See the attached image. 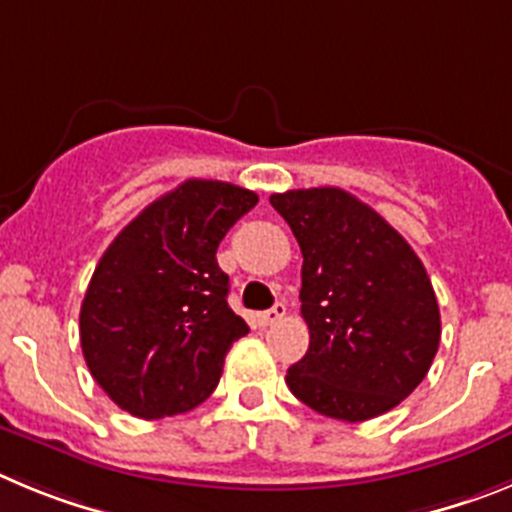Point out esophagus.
I'll return each instance as SVG.
<instances>
[{"label": "esophagus", "mask_w": 512, "mask_h": 512, "mask_svg": "<svg viewBox=\"0 0 512 512\" xmlns=\"http://www.w3.org/2000/svg\"><path fill=\"white\" fill-rule=\"evenodd\" d=\"M283 316H285V303H275L273 308H267V311L260 313V324L262 326H273V324H278Z\"/></svg>", "instance_id": "1"}]
</instances>
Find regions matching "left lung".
<instances>
[{"label": "left lung", "mask_w": 512, "mask_h": 512, "mask_svg": "<svg viewBox=\"0 0 512 512\" xmlns=\"http://www.w3.org/2000/svg\"><path fill=\"white\" fill-rule=\"evenodd\" d=\"M303 255L311 344L288 367L290 393L321 416L367 421L421 385L441 339L434 285L411 245L342 188L273 193Z\"/></svg>", "instance_id": "1"}]
</instances>
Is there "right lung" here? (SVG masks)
<instances>
[{"instance_id": "add662e5", "label": "right lung", "mask_w": 512, "mask_h": 512, "mask_svg": "<svg viewBox=\"0 0 512 512\" xmlns=\"http://www.w3.org/2000/svg\"><path fill=\"white\" fill-rule=\"evenodd\" d=\"M257 193L181 183L142 209L101 255L81 303V349L101 390L137 418L204 403L250 326L229 308L216 247Z\"/></svg>"}]
</instances>
